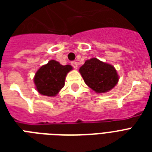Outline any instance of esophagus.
Wrapping results in <instances>:
<instances>
[{"label": "esophagus", "mask_w": 152, "mask_h": 152, "mask_svg": "<svg viewBox=\"0 0 152 152\" xmlns=\"http://www.w3.org/2000/svg\"><path fill=\"white\" fill-rule=\"evenodd\" d=\"M71 64H72V67H73L74 69H77V68H78V64H77V62H76V61H72Z\"/></svg>", "instance_id": "esophagus-1"}]
</instances>
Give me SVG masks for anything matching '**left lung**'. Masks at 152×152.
<instances>
[{"label":"left lung","instance_id":"1","mask_svg":"<svg viewBox=\"0 0 152 152\" xmlns=\"http://www.w3.org/2000/svg\"><path fill=\"white\" fill-rule=\"evenodd\" d=\"M85 83L96 93L107 92L118 83L115 68L97 58L87 60L79 70Z\"/></svg>","mask_w":152,"mask_h":152}]
</instances>
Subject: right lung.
Listing matches in <instances>:
<instances>
[{"label":"right lung","mask_w":152,"mask_h":152,"mask_svg":"<svg viewBox=\"0 0 152 152\" xmlns=\"http://www.w3.org/2000/svg\"><path fill=\"white\" fill-rule=\"evenodd\" d=\"M71 70V65H62L58 61L51 60L40 67L34 75V83L36 90L41 95L49 97L57 95L64 86L65 77Z\"/></svg>","instance_id":"add662e5"}]
</instances>
